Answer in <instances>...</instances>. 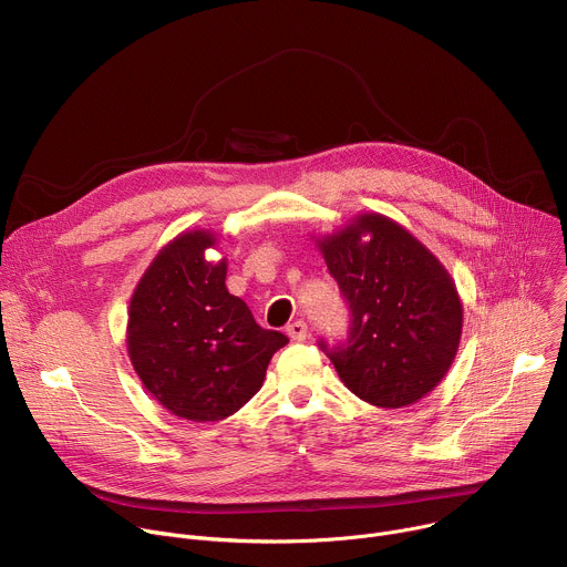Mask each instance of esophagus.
<instances>
[{"label": "esophagus", "instance_id": "obj_1", "mask_svg": "<svg viewBox=\"0 0 567 567\" xmlns=\"http://www.w3.org/2000/svg\"><path fill=\"white\" fill-rule=\"evenodd\" d=\"M287 334L293 339V341H305L307 337H309V328H307V322L305 320H293V322H289L287 326Z\"/></svg>", "mask_w": 567, "mask_h": 567}]
</instances>
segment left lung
<instances>
[{
	"mask_svg": "<svg viewBox=\"0 0 567 567\" xmlns=\"http://www.w3.org/2000/svg\"><path fill=\"white\" fill-rule=\"evenodd\" d=\"M311 239L352 311L348 346L328 352L341 381L377 409L417 403L446 377L462 339L464 307L449 269L381 213Z\"/></svg>",
	"mask_w": 567,
	"mask_h": 567,
	"instance_id": "8db88e82",
	"label": "left lung"
}]
</instances>
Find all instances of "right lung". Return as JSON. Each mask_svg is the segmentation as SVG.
I'll use <instances>...</instances> for the list:
<instances>
[{
	"instance_id": "right-lung-1",
	"label": "right lung",
	"mask_w": 567,
	"mask_h": 567,
	"mask_svg": "<svg viewBox=\"0 0 567 567\" xmlns=\"http://www.w3.org/2000/svg\"><path fill=\"white\" fill-rule=\"evenodd\" d=\"M217 247L208 228L179 233L152 258L127 307V357L141 383L168 413L199 424L245 406L289 343L228 293L226 258H206Z\"/></svg>"
}]
</instances>
